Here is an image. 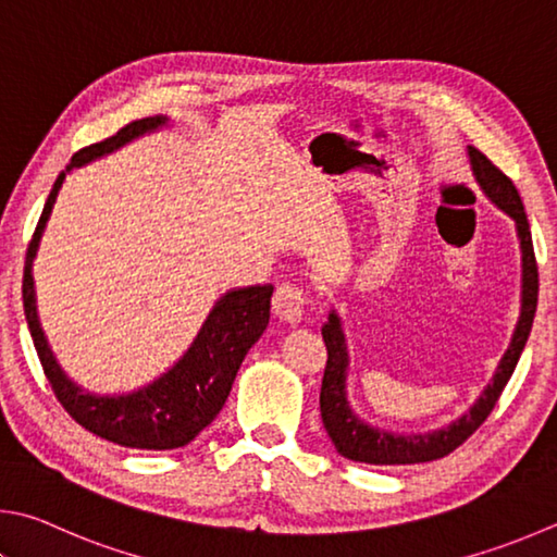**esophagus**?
<instances>
[{
  "instance_id": "esophagus-1",
  "label": "esophagus",
  "mask_w": 557,
  "mask_h": 557,
  "mask_svg": "<svg viewBox=\"0 0 557 557\" xmlns=\"http://www.w3.org/2000/svg\"><path fill=\"white\" fill-rule=\"evenodd\" d=\"M272 311L280 317V321L295 326L305 317V289L297 285H282L272 297Z\"/></svg>"
}]
</instances>
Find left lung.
Returning <instances> with one entry per match:
<instances>
[{
    "instance_id": "1",
    "label": "left lung",
    "mask_w": 557,
    "mask_h": 557,
    "mask_svg": "<svg viewBox=\"0 0 557 557\" xmlns=\"http://www.w3.org/2000/svg\"><path fill=\"white\" fill-rule=\"evenodd\" d=\"M468 158L474 182H478L480 189L484 191V197H487L494 207L502 209L504 214L511 216L513 226H517V238L521 248V311L517 326H513L511 333L509 348L502 356L487 387L482 389L472 407L460 413L458 419H453L448 426L433 429L426 433H394L387 429L372 426V423L362 421L358 413L352 411L348 399V341L338 311L331 309L329 321L321 326L329 360L326 370H323L319 404L323 429H326L329 438L333 441V446H336L343 458L368 465H413L438 460L443 455L453 453L480 429V423L484 419L490 417V411L494 409V404H497L502 389L507 387L513 368H517L525 341H529L535 305H539V268H535L533 240L529 219H525L523 211V201L517 187H513V182L504 175L499 168H494L478 148L468 146Z\"/></svg>"
}]
</instances>
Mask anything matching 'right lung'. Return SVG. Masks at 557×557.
I'll use <instances>...</instances> for the list:
<instances>
[{
	"label": "right lung",
	"mask_w": 557,
	"mask_h": 557,
	"mask_svg": "<svg viewBox=\"0 0 557 557\" xmlns=\"http://www.w3.org/2000/svg\"><path fill=\"white\" fill-rule=\"evenodd\" d=\"M168 126L170 119L163 114L146 116L124 126L116 136L102 140V144L87 146L75 153L50 189L34 240L28 246L24 268V311L28 331H32L40 366H44L58 401L89 433L116 443V446L136 450L182 448L216 419V413L228 399L231 387H234L240 362L256 346L262 331L268 329L270 297L275 289L272 285H250L224 292L214 301L197 336L191 338L189 348L182 352L177 362L138 389L97 394L70 380L65 370L60 368L46 331L40 326L34 280V262L48 219L53 214L58 191L70 170L95 163V160L128 146L131 140L156 134V131Z\"/></svg>",
	"instance_id": "add662e5"
}]
</instances>
